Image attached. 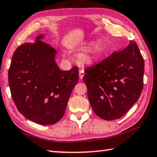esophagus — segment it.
I'll use <instances>...</instances> for the list:
<instances>
[{"instance_id":"1","label":"esophagus","mask_w":157,"mask_h":157,"mask_svg":"<svg viewBox=\"0 0 157 157\" xmlns=\"http://www.w3.org/2000/svg\"><path fill=\"white\" fill-rule=\"evenodd\" d=\"M83 76H84V72L83 70H81V71H79V78H80L81 80V79H83Z\"/></svg>"}]
</instances>
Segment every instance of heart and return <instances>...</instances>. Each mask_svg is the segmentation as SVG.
Listing matches in <instances>:
<instances>
[{
    "mask_svg": "<svg viewBox=\"0 0 157 157\" xmlns=\"http://www.w3.org/2000/svg\"><path fill=\"white\" fill-rule=\"evenodd\" d=\"M93 44L94 43L92 41H89V42L83 43V44L80 47L79 51L82 52V54H81L78 56L79 62L83 63V64L91 65L96 62L101 57L105 49V43L103 40L98 41L96 43H95V44L89 51L84 53V52L89 49Z\"/></svg>",
    "mask_w": 157,
    "mask_h": 157,
    "instance_id": "heart-1",
    "label": "heart"
}]
</instances>
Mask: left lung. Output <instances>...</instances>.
<instances>
[{"mask_svg":"<svg viewBox=\"0 0 157 157\" xmlns=\"http://www.w3.org/2000/svg\"><path fill=\"white\" fill-rule=\"evenodd\" d=\"M144 71V59L133 41L98 64L86 68L83 79L95 114L105 120L123 116L139 99Z\"/></svg>","mask_w":157,"mask_h":157,"instance_id":"left-lung-1","label":"left lung"}]
</instances>
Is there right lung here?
<instances>
[{
	"mask_svg": "<svg viewBox=\"0 0 157 157\" xmlns=\"http://www.w3.org/2000/svg\"><path fill=\"white\" fill-rule=\"evenodd\" d=\"M25 43L13 54L8 71L13 100L19 112L35 123L49 125L62 119L72 92L78 81L74 67L62 71L55 62L56 51L42 42Z\"/></svg>",
	"mask_w": 157,
	"mask_h": 157,
	"instance_id": "1",
	"label": "right lung"
}]
</instances>
